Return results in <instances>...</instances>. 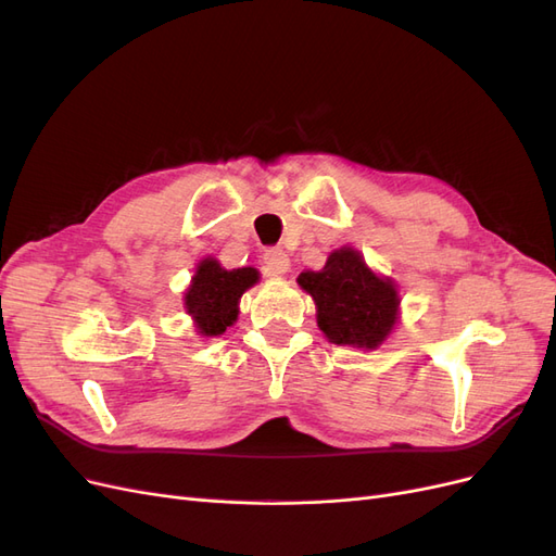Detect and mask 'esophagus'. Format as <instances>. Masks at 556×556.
I'll use <instances>...</instances> for the list:
<instances>
[{
	"label": "esophagus",
	"mask_w": 556,
	"mask_h": 556,
	"mask_svg": "<svg viewBox=\"0 0 556 556\" xmlns=\"http://www.w3.org/2000/svg\"><path fill=\"white\" fill-rule=\"evenodd\" d=\"M264 271H266V276H282V274H288V268H290V257L285 255V250H280V248H268L266 252H264Z\"/></svg>",
	"instance_id": "1"
}]
</instances>
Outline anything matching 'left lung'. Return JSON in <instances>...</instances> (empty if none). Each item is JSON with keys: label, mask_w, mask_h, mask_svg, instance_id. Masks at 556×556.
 <instances>
[{"label": "left lung", "mask_w": 556, "mask_h": 556, "mask_svg": "<svg viewBox=\"0 0 556 556\" xmlns=\"http://www.w3.org/2000/svg\"><path fill=\"white\" fill-rule=\"evenodd\" d=\"M296 282L315 299L317 327L336 345L374 350L396 323L392 280L378 278L357 250L331 252L323 271H304Z\"/></svg>", "instance_id": "1"}]
</instances>
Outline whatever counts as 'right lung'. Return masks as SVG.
<instances>
[{
	"label": "right lung",
	"instance_id": "1",
	"mask_svg": "<svg viewBox=\"0 0 556 556\" xmlns=\"http://www.w3.org/2000/svg\"><path fill=\"white\" fill-rule=\"evenodd\" d=\"M257 282V268H223L215 260L197 266L190 290L185 292V308L194 317L199 333L220 336L237 323L241 294Z\"/></svg>",
	"mask_w": 556,
	"mask_h": 556
}]
</instances>
